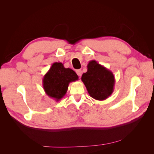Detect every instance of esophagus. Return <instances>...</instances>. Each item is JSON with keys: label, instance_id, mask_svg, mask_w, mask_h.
I'll use <instances>...</instances> for the list:
<instances>
[{"label": "esophagus", "instance_id": "1", "mask_svg": "<svg viewBox=\"0 0 154 154\" xmlns=\"http://www.w3.org/2000/svg\"><path fill=\"white\" fill-rule=\"evenodd\" d=\"M76 73H77V74H78L79 76H81L82 74V71H81L80 69H78V70H77V71H76Z\"/></svg>", "mask_w": 154, "mask_h": 154}]
</instances>
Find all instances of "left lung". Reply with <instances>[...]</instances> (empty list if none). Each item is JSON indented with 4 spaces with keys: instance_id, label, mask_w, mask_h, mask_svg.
Masks as SVG:
<instances>
[{
    "instance_id": "left-lung-1",
    "label": "left lung",
    "mask_w": 154,
    "mask_h": 154,
    "mask_svg": "<svg viewBox=\"0 0 154 154\" xmlns=\"http://www.w3.org/2000/svg\"><path fill=\"white\" fill-rule=\"evenodd\" d=\"M87 67V71L82 74V81L88 94L96 100L107 99L114 91L115 78L112 72L96 60H91Z\"/></svg>"
}]
</instances>
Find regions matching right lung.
Masks as SVG:
<instances>
[{
	"label": "right lung",
	"mask_w": 154,
	"mask_h": 154,
	"mask_svg": "<svg viewBox=\"0 0 154 154\" xmlns=\"http://www.w3.org/2000/svg\"><path fill=\"white\" fill-rule=\"evenodd\" d=\"M78 80L73 70L65 68L61 62H55L43 78V88L49 97L58 101L66 95L69 83Z\"/></svg>",
	"instance_id": "obj_1"
}]
</instances>
